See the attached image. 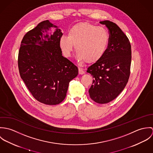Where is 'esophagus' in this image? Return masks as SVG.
Wrapping results in <instances>:
<instances>
[{
  "label": "esophagus",
  "instance_id": "1",
  "mask_svg": "<svg viewBox=\"0 0 153 153\" xmlns=\"http://www.w3.org/2000/svg\"><path fill=\"white\" fill-rule=\"evenodd\" d=\"M78 71H79V74L80 75H82V74H84L85 73L84 70L82 68H78Z\"/></svg>",
  "mask_w": 153,
  "mask_h": 153
}]
</instances>
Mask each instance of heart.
<instances>
[{"label":"heart","mask_w":153,"mask_h":153,"mask_svg":"<svg viewBox=\"0 0 153 153\" xmlns=\"http://www.w3.org/2000/svg\"><path fill=\"white\" fill-rule=\"evenodd\" d=\"M109 42V35L106 29L85 22L73 26L68 36L61 37L59 45L65 57L71 56L74 45L78 61L94 63L103 57Z\"/></svg>","instance_id":"b5f03b06"}]
</instances>
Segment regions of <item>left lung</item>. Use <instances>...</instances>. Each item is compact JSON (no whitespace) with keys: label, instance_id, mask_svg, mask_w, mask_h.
I'll list each match as a JSON object with an SVG mask.
<instances>
[{"label":"left lung","instance_id":"1","mask_svg":"<svg viewBox=\"0 0 153 153\" xmlns=\"http://www.w3.org/2000/svg\"><path fill=\"white\" fill-rule=\"evenodd\" d=\"M108 29L109 42L103 57L88 68L93 78L88 92L98 104H107L116 98L126 87L130 75L131 46L122 30L114 22H100Z\"/></svg>","mask_w":153,"mask_h":153}]
</instances>
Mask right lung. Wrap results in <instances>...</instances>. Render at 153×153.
<instances>
[{"label":"right lung","instance_id":"right-lung-1","mask_svg":"<svg viewBox=\"0 0 153 153\" xmlns=\"http://www.w3.org/2000/svg\"><path fill=\"white\" fill-rule=\"evenodd\" d=\"M62 35L57 26L44 21L25 35L19 51L22 80L33 97L46 105L61 103L69 82L78 74L77 66L62 56Z\"/></svg>","mask_w":153,"mask_h":153}]
</instances>
